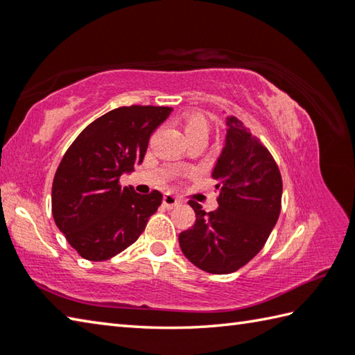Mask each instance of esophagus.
I'll use <instances>...</instances> for the list:
<instances>
[{
  "label": "esophagus",
  "mask_w": 355,
  "mask_h": 355,
  "mask_svg": "<svg viewBox=\"0 0 355 355\" xmlns=\"http://www.w3.org/2000/svg\"><path fill=\"white\" fill-rule=\"evenodd\" d=\"M180 202H182V200H180L177 196H173V194H164V197H163V205L169 209L173 208V206L180 205Z\"/></svg>",
  "instance_id": "1"
}]
</instances>
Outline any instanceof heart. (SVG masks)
Wrapping results in <instances>:
<instances>
[{
	"label": "heart",
	"instance_id": "b5f03b06",
	"mask_svg": "<svg viewBox=\"0 0 355 355\" xmlns=\"http://www.w3.org/2000/svg\"><path fill=\"white\" fill-rule=\"evenodd\" d=\"M183 130L188 141L198 138V137H208L209 127L208 122L200 114H191L183 121Z\"/></svg>",
	"mask_w": 355,
	"mask_h": 355
}]
</instances>
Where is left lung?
<instances>
[{
    "label": "left lung",
    "instance_id": "8db88e82",
    "mask_svg": "<svg viewBox=\"0 0 355 355\" xmlns=\"http://www.w3.org/2000/svg\"><path fill=\"white\" fill-rule=\"evenodd\" d=\"M225 143L211 175L218 208L209 214L194 200L196 222L178 236L183 254L214 275L233 273L259 253L278 222L282 180L270 152L234 116L225 118Z\"/></svg>",
    "mask_w": 355,
    "mask_h": 355
}]
</instances>
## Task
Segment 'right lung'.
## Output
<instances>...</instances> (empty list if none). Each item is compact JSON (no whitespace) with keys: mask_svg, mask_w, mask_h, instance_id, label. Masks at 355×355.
<instances>
[{"mask_svg":"<svg viewBox=\"0 0 355 355\" xmlns=\"http://www.w3.org/2000/svg\"><path fill=\"white\" fill-rule=\"evenodd\" d=\"M169 107H119L80 132L53 182L54 222L77 253L107 261L138 239L163 196L121 188L119 177L143 163L149 138Z\"/></svg>","mask_w":355,"mask_h":355,"instance_id":"right-lung-1","label":"right lung"}]
</instances>
